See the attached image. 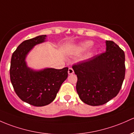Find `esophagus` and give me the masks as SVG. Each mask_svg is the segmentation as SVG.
<instances>
[{"instance_id": "obj_1", "label": "esophagus", "mask_w": 134, "mask_h": 134, "mask_svg": "<svg viewBox=\"0 0 134 134\" xmlns=\"http://www.w3.org/2000/svg\"><path fill=\"white\" fill-rule=\"evenodd\" d=\"M74 70H73L72 68H71V67H70V68H69V70H68V74H74Z\"/></svg>"}]
</instances>
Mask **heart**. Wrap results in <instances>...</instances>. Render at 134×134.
I'll list each match as a JSON object with an SVG mask.
<instances>
[{
    "mask_svg": "<svg viewBox=\"0 0 134 134\" xmlns=\"http://www.w3.org/2000/svg\"><path fill=\"white\" fill-rule=\"evenodd\" d=\"M92 45H93V42H92V41H86V42H83V43H82L80 46V48L81 49H88V48H90Z\"/></svg>",
    "mask_w": 134,
    "mask_h": 134,
    "instance_id": "1",
    "label": "heart"
}]
</instances>
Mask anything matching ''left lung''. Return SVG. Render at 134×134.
Listing matches in <instances>:
<instances>
[{
	"label": "left lung",
	"mask_w": 134,
	"mask_h": 134,
	"mask_svg": "<svg viewBox=\"0 0 134 134\" xmlns=\"http://www.w3.org/2000/svg\"><path fill=\"white\" fill-rule=\"evenodd\" d=\"M125 53L112 41H106V51L75 64L76 90L85 104L101 105L115 97L125 75Z\"/></svg>",
	"instance_id": "8db88e82"
}]
</instances>
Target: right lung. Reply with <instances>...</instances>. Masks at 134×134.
Here are the masks:
<instances>
[{
  "label": "right lung",
  "instance_id": "right-lung-1",
  "mask_svg": "<svg viewBox=\"0 0 134 134\" xmlns=\"http://www.w3.org/2000/svg\"><path fill=\"white\" fill-rule=\"evenodd\" d=\"M46 36H39L21 42L13 52L10 66V79L14 92L22 100L36 107L52 102L68 76V67L34 71L26 67V55L35 45L44 42Z\"/></svg>",
  "mask_w": 134,
  "mask_h": 134
}]
</instances>
